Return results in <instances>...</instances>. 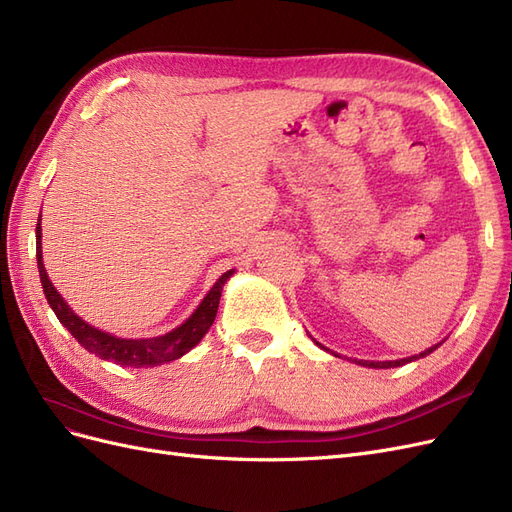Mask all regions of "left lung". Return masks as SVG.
<instances>
[{
	"label": "left lung",
	"mask_w": 512,
	"mask_h": 512,
	"mask_svg": "<svg viewBox=\"0 0 512 512\" xmlns=\"http://www.w3.org/2000/svg\"><path fill=\"white\" fill-rule=\"evenodd\" d=\"M318 344V342H316ZM442 344V342H440ZM440 344H436V346H431V348H427L425 352H421V354H414V356H408V359H399V361H356L359 365H363V367H374V369H389V367H399V365H406V363H412V361H416V359H423V356H427V354H431L433 350L436 348H440ZM320 346V344H318Z\"/></svg>",
	"instance_id": "left-lung-1"
}]
</instances>
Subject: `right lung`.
Returning a JSON list of instances; mask_svg holds the SVG:
<instances>
[{
	"mask_svg": "<svg viewBox=\"0 0 512 512\" xmlns=\"http://www.w3.org/2000/svg\"><path fill=\"white\" fill-rule=\"evenodd\" d=\"M42 226L40 220L36 224V258H38V271H40V282L44 288V297L49 301L51 309L59 322L72 333V337L79 342L85 350L91 354L100 356L104 361H113L123 367H153V365H162L168 361H175L185 352H190L200 339L205 337V333L211 329V324L215 320V314H218V305L222 297V288L228 282V277L235 273V269L226 271L218 282L213 284V288L207 292V297L200 301L196 307V312L179 324L177 329H173L166 335L160 337H149V339H126V337H115L106 331H100L96 327H91L89 322L76 316L70 305L61 299V294L55 290L51 284L49 275H46L44 262H42Z\"/></svg>",
	"mask_w": 512,
	"mask_h": 512,
	"instance_id": "obj_1",
	"label": "right lung"
}]
</instances>
